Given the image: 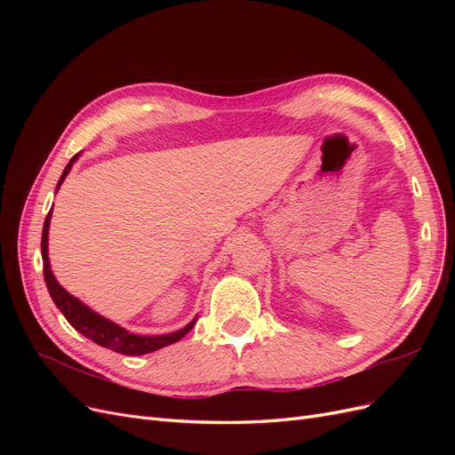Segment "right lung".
I'll list each match as a JSON object with an SVG mask.
<instances>
[{"instance_id": "add662e5", "label": "right lung", "mask_w": 455, "mask_h": 455, "mask_svg": "<svg viewBox=\"0 0 455 455\" xmlns=\"http://www.w3.org/2000/svg\"><path fill=\"white\" fill-rule=\"evenodd\" d=\"M77 157H79V154H76L70 159V163L66 164V169L57 184V191H59L60 184L64 182L68 172H70L72 164L76 163ZM49 224H51V211L45 218L44 233H41V256H44L45 284H47V291L54 301V306L62 311L66 321L70 323L79 334H84L85 338L92 339L94 343H99V346L108 347V349H112L121 355H146L151 351H157L161 347H167V346H171V343H176L178 339H182L191 328H194L196 319L189 324H186L184 328L176 330V332H172V334L139 336V334L129 332V330H125V328H121L119 324H116L112 321H108L106 316L94 313L91 307H87L84 304V301L77 299L68 291H64V288L59 284V281L54 279V275L51 271V264H49Z\"/></svg>"}]
</instances>
